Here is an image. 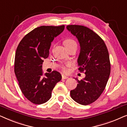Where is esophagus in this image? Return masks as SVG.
<instances>
[{"instance_id":"1","label":"esophagus","mask_w":127,"mask_h":127,"mask_svg":"<svg viewBox=\"0 0 127 127\" xmlns=\"http://www.w3.org/2000/svg\"><path fill=\"white\" fill-rule=\"evenodd\" d=\"M62 79H68L69 77H68V76H65V75H62Z\"/></svg>"}]
</instances>
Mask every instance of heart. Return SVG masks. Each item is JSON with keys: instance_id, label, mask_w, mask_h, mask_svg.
<instances>
[{"instance_id": "1", "label": "heart", "mask_w": 127, "mask_h": 127, "mask_svg": "<svg viewBox=\"0 0 127 127\" xmlns=\"http://www.w3.org/2000/svg\"><path fill=\"white\" fill-rule=\"evenodd\" d=\"M64 45L66 47V48H69L72 47H77V43L74 40L72 39H67L64 41ZM62 70L65 72L67 71V68L65 66L62 67Z\"/></svg>"}]
</instances>
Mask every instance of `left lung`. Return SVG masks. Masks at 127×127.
Returning a JSON list of instances; mask_svg holds the SVG:
<instances>
[{
    "instance_id": "1",
    "label": "left lung",
    "mask_w": 127,
    "mask_h": 127,
    "mask_svg": "<svg viewBox=\"0 0 127 127\" xmlns=\"http://www.w3.org/2000/svg\"><path fill=\"white\" fill-rule=\"evenodd\" d=\"M66 29L79 41L78 66L86 74L80 81L75 78L78 84L70 91V96L78 103L87 105L100 96L106 86L110 73L108 50L103 40L87 27L71 25Z\"/></svg>"
}]
</instances>
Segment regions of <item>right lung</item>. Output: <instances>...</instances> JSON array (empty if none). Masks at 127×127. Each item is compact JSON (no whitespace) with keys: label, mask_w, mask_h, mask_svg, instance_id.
Returning <instances> with one entry per match:
<instances>
[{"label":"right lung","mask_w":127,"mask_h":127,"mask_svg":"<svg viewBox=\"0 0 127 127\" xmlns=\"http://www.w3.org/2000/svg\"><path fill=\"white\" fill-rule=\"evenodd\" d=\"M65 26H41L24 36L17 47L14 72L26 98L34 104L50 99L55 84L62 79L57 71L43 74L42 64L49 55L51 42L63 32Z\"/></svg>","instance_id":"obj_1"}]
</instances>
